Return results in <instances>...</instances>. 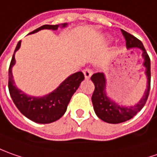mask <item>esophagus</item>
I'll use <instances>...</instances> for the list:
<instances>
[{
  "mask_svg": "<svg viewBox=\"0 0 157 157\" xmlns=\"http://www.w3.org/2000/svg\"><path fill=\"white\" fill-rule=\"evenodd\" d=\"M83 74L84 76H85V79H89L90 78V76L92 75V74H93V71H92V69L87 68L83 70Z\"/></svg>",
  "mask_w": 157,
  "mask_h": 157,
  "instance_id": "34e87169",
  "label": "esophagus"
}]
</instances>
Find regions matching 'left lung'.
Here are the masks:
<instances>
[{
  "instance_id": "left-lung-1",
  "label": "left lung",
  "mask_w": 157,
  "mask_h": 157,
  "mask_svg": "<svg viewBox=\"0 0 157 157\" xmlns=\"http://www.w3.org/2000/svg\"><path fill=\"white\" fill-rule=\"evenodd\" d=\"M122 33L125 38L126 47L128 48H138L143 50V57L144 58L143 65L146 68L148 86L143 97L137 104L131 107H122L116 104V102L112 101L109 98H108L105 93L106 80L103 73L98 72L94 74L91 76V80L95 84V90L93 92L91 100L93 102L95 114L103 122L112 123V124L126 122L128 120L131 119L133 116H136L138 112H140L148 100L149 89H150V79H151L150 59L148 53L146 51L145 48L143 47L142 41L138 40L136 37L122 29Z\"/></svg>"
}]
</instances>
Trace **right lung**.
<instances>
[{"label":"right lung","mask_w":157,"mask_h":157,"mask_svg":"<svg viewBox=\"0 0 157 157\" xmlns=\"http://www.w3.org/2000/svg\"><path fill=\"white\" fill-rule=\"evenodd\" d=\"M67 23L62 24L66 27ZM59 25H43L30 34H34L41 29L56 30ZM21 47V41L15 48L14 53ZM14 53L8 68V90L15 106L20 112L33 122L37 123H50L60 119L67 110L68 102L74 93L78 89L84 80L82 72H77L68 76L61 85L52 93L42 97L29 96L14 86L12 67L15 63Z\"/></svg>","instance_id":"1"}]
</instances>
